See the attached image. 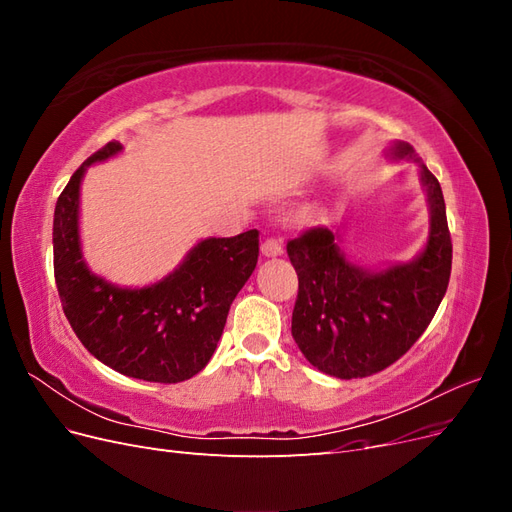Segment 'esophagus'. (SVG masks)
Returning <instances> with one entry per match:
<instances>
[{
  "mask_svg": "<svg viewBox=\"0 0 512 512\" xmlns=\"http://www.w3.org/2000/svg\"><path fill=\"white\" fill-rule=\"evenodd\" d=\"M260 250H262V256H267V258L280 256L282 254V241L275 239V237H267L265 241H262Z\"/></svg>",
  "mask_w": 512,
  "mask_h": 512,
  "instance_id": "34e87169",
  "label": "esophagus"
}]
</instances>
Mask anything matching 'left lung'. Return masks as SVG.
I'll list each match as a JSON object with an SVG mask.
<instances>
[{
  "label": "left lung",
  "mask_w": 512,
  "mask_h": 512,
  "mask_svg": "<svg viewBox=\"0 0 512 512\" xmlns=\"http://www.w3.org/2000/svg\"><path fill=\"white\" fill-rule=\"evenodd\" d=\"M393 160H414L429 200V239L410 262L382 271L354 265L339 250V235L309 228L286 250L299 275L292 337L322 374L365 378L393 365L425 333L451 277L453 243L438 179L408 143H393Z\"/></svg>",
  "instance_id": "8db88e82"
}]
</instances>
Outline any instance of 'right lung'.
Instances as JSON below:
<instances>
[{
    "mask_svg": "<svg viewBox=\"0 0 512 512\" xmlns=\"http://www.w3.org/2000/svg\"><path fill=\"white\" fill-rule=\"evenodd\" d=\"M121 143L87 158L59 194L53 218V267L64 314L81 344L123 376L175 384L213 356L228 309L258 262V230L196 243L164 280L121 288L91 273L79 235V196L87 166L117 156Z\"/></svg>",
    "mask_w": 512,
    "mask_h": 512,
    "instance_id": "obj_1",
    "label": "right lung"
}]
</instances>
